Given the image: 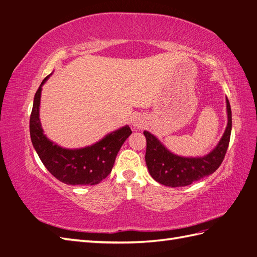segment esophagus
Here are the masks:
<instances>
[{
	"label": "esophagus",
	"mask_w": 257,
	"mask_h": 257,
	"mask_svg": "<svg viewBox=\"0 0 257 257\" xmlns=\"http://www.w3.org/2000/svg\"><path fill=\"white\" fill-rule=\"evenodd\" d=\"M145 125V122L142 118H136L133 120V126L136 128V130H141L143 126Z\"/></svg>",
	"instance_id": "1"
}]
</instances>
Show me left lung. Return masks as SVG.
I'll return each mask as SVG.
<instances>
[{"mask_svg": "<svg viewBox=\"0 0 257 257\" xmlns=\"http://www.w3.org/2000/svg\"><path fill=\"white\" fill-rule=\"evenodd\" d=\"M228 123L220 143L204 158H182L169 152L155 136L144 132L147 141L146 164L155 181L172 188L186 186L213 174L226 154L231 133V109L226 98Z\"/></svg>", "mask_w": 257, "mask_h": 257, "instance_id": "1", "label": "left lung"}]
</instances>
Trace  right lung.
Segmentation results:
<instances>
[{"instance_id": "right-lung-1", "label": "right lung", "mask_w": 257, "mask_h": 257, "mask_svg": "<svg viewBox=\"0 0 257 257\" xmlns=\"http://www.w3.org/2000/svg\"><path fill=\"white\" fill-rule=\"evenodd\" d=\"M43 80L35 93L30 116L31 141L48 172L58 180L71 185H94L111 173L120 148L132 134L126 125L108 134L102 141L82 149L68 150L51 143L43 134L40 121V103Z\"/></svg>"}]
</instances>
